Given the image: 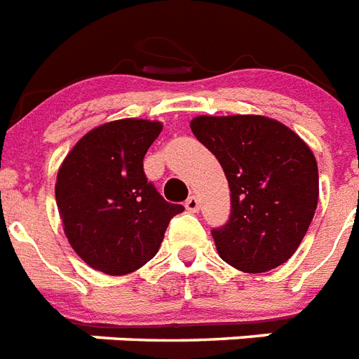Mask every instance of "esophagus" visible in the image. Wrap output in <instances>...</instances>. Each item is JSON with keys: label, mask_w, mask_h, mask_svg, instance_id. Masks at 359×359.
<instances>
[{"label": "esophagus", "mask_w": 359, "mask_h": 359, "mask_svg": "<svg viewBox=\"0 0 359 359\" xmlns=\"http://www.w3.org/2000/svg\"><path fill=\"white\" fill-rule=\"evenodd\" d=\"M185 208H187L189 213H196L198 209H200V200L196 196H189L185 200Z\"/></svg>", "instance_id": "34e87169"}]
</instances>
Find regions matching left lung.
<instances>
[{"instance_id": "obj_1", "label": "left lung", "mask_w": 359, "mask_h": 359, "mask_svg": "<svg viewBox=\"0 0 359 359\" xmlns=\"http://www.w3.org/2000/svg\"><path fill=\"white\" fill-rule=\"evenodd\" d=\"M194 137L219 159L231 213L211 229L219 256L243 272L276 269L297 252L319 200V168L309 146L278 120L196 116Z\"/></svg>"}]
</instances>
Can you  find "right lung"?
<instances>
[{
    "mask_svg": "<svg viewBox=\"0 0 359 359\" xmlns=\"http://www.w3.org/2000/svg\"><path fill=\"white\" fill-rule=\"evenodd\" d=\"M163 126L124 118L88 131L62 161L55 198L65 233L87 265L111 276L156 256L183 205L166 202L144 174V156Z\"/></svg>",
    "mask_w": 359,
    "mask_h": 359,
    "instance_id": "1",
    "label": "right lung"
}]
</instances>
